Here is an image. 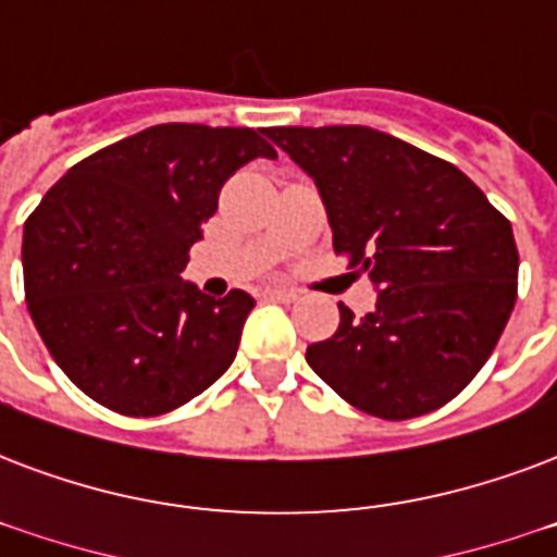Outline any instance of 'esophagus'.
<instances>
[{
	"label": "esophagus",
	"instance_id": "esophagus-1",
	"mask_svg": "<svg viewBox=\"0 0 557 557\" xmlns=\"http://www.w3.org/2000/svg\"><path fill=\"white\" fill-rule=\"evenodd\" d=\"M262 297H271V300H283V304H288V300H297V292L288 286H265L262 288Z\"/></svg>",
	"mask_w": 557,
	"mask_h": 557
}]
</instances>
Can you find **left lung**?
Segmentation results:
<instances>
[{"label": "left lung", "instance_id": "obj_1", "mask_svg": "<svg viewBox=\"0 0 557 557\" xmlns=\"http://www.w3.org/2000/svg\"><path fill=\"white\" fill-rule=\"evenodd\" d=\"M318 186L335 253L376 288L364 318L307 347L309 368L373 418L453 400L494 354L517 300L515 231L441 157L364 125L269 127Z\"/></svg>", "mask_w": 557, "mask_h": 557}]
</instances>
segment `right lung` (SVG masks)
Returning <instances> with one entry per match:
<instances>
[{
  "label": "right lung",
  "mask_w": 557,
  "mask_h": 557,
  "mask_svg": "<svg viewBox=\"0 0 557 557\" xmlns=\"http://www.w3.org/2000/svg\"><path fill=\"white\" fill-rule=\"evenodd\" d=\"M277 151L250 127L169 122L81 160L25 222L23 274L42 345L101 406L151 418L231 368L253 297L181 277L224 181Z\"/></svg>",
  "instance_id": "add662e5"
}]
</instances>
